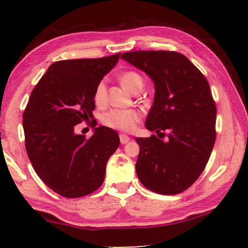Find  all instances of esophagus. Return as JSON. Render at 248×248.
Listing matches in <instances>:
<instances>
[{
  "instance_id": "esophagus-1",
  "label": "esophagus",
  "mask_w": 248,
  "mask_h": 248,
  "mask_svg": "<svg viewBox=\"0 0 248 248\" xmlns=\"http://www.w3.org/2000/svg\"><path fill=\"white\" fill-rule=\"evenodd\" d=\"M119 138H120V143L121 144H125L130 141V138L128 136H125V134H120Z\"/></svg>"
}]
</instances>
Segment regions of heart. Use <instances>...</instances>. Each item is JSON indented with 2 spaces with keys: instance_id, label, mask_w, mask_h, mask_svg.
Segmentation results:
<instances>
[{
  "instance_id": "b5f03b06",
  "label": "heart",
  "mask_w": 248,
  "mask_h": 248,
  "mask_svg": "<svg viewBox=\"0 0 248 248\" xmlns=\"http://www.w3.org/2000/svg\"><path fill=\"white\" fill-rule=\"evenodd\" d=\"M119 81L128 91L133 94H138L143 87V78L133 70L124 71L119 74ZM94 103L97 106H104L107 102V86L105 81H99L95 85L93 93ZM140 121L139 112L136 110H123V109H112L105 114L102 123L109 128L120 130L124 132H131L137 128Z\"/></svg>"
}]
</instances>
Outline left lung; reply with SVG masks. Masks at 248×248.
I'll return each mask as SVG.
<instances>
[{"label":"left lung","mask_w":248,"mask_h":248,"mask_svg":"<svg viewBox=\"0 0 248 248\" xmlns=\"http://www.w3.org/2000/svg\"><path fill=\"white\" fill-rule=\"evenodd\" d=\"M121 58L144 71L155 85L145 125L158 137L136 139L138 177L156 194H180L202 173L216 142L217 107L209 83L179 52L138 50Z\"/></svg>","instance_id":"left-lung-1"}]
</instances>
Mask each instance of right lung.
<instances>
[{
	"mask_svg": "<svg viewBox=\"0 0 248 248\" xmlns=\"http://www.w3.org/2000/svg\"><path fill=\"white\" fill-rule=\"evenodd\" d=\"M119 57L54 62L32 90L24 110L29 161L50 189L65 198L97 190L108 158L119 146L118 133L110 128H95L91 138L74 132L75 125L93 116L95 85Z\"/></svg>",
	"mask_w": 248,
	"mask_h": 248,
	"instance_id": "1",
	"label": "right lung"
}]
</instances>
